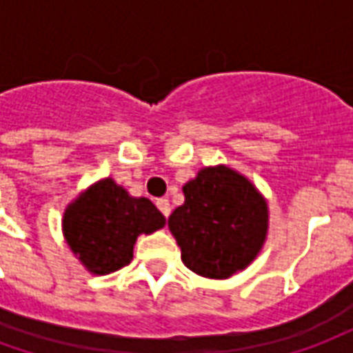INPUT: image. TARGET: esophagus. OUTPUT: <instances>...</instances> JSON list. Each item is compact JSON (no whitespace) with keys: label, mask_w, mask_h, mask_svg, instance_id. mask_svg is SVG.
<instances>
[{"label":"esophagus","mask_w":353,"mask_h":353,"mask_svg":"<svg viewBox=\"0 0 353 353\" xmlns=\"http://www.w3.org/2000/svg\"><path fill=\"white\" fill-rule=\"evenodd\" d=\"M157 208L161 210V214L164 215V217H168L170 212H172V206H170L168 199H159V200H157Z\"/></svg>","instance_id":"34e87169"}]
</instances>
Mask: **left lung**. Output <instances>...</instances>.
<instances>
[{
    "label": "left lung",
    "instance_id": "8db88e82",
    "mask_svg": "<svg viewBox=\"0 0 353 353\" xmlns=\"http://www.w3.org/2000/svg\"><path fill=\"white\" fill-rule=\"evenodd\" d=\"M185 202L168 219L185 266L225 280L244 270L265 244L268 208L255 185L227 166L202 168L183 185Z\"/></svg>",
    "mask_w": 353,
    "mask_h": 353
}]
</instances>
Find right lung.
Returning a JSON list of instances; mask_svg holds the SVG:
<instances>
[{
	"instance_id": "obj_1",
	"label": "right lung",
	"mask_w": 353,
	"mask_h": 353,
	"mask_svg": "<svg viewBox=\"0 0 353 353\" xmlns=\"http://www.w3.org/2000/svg\"><path fill=\"white\" fill-rule=\"evenodd\" d=\"M164 223L151 200L134 199L108 177L65 208L62 230L75 257L88 272L101 276L128 265L139 234H151Z\"/></svg>"
}]
</instances>
